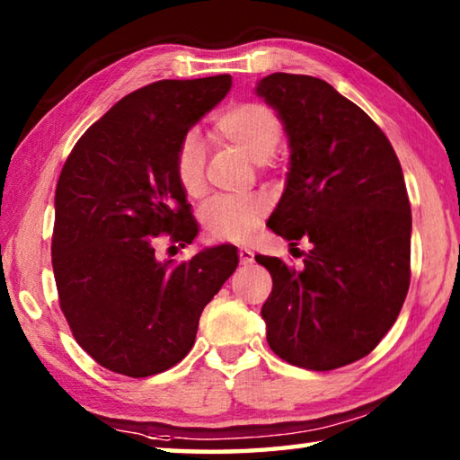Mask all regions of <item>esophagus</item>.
Segmentation results:
<instances>
[{"label": "esophagus", "instance_id": "34e87169", "mask_svg": "<svg viewBox=\"0 0 460 460\" xmlns=\"http://www.w3.org/2000/svg\"><path fill=\"white\" fill-rule=\"evenodd\" d=\"M239 263H241V266H249V263H253V252H249V249L241 247L239 249Z\"/></svg>", "mask_w": 460, "mask_h": 460}]
</instances>
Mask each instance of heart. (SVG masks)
Listing matches in <instances>:
<instances>
[{
  "label": "heart",
  "mask_w": 460,
  "mask_h": 460,
  "mask_svg": "<svg viewBox=\"0 0 460 460\" xmlns=\"http://www.w3.org/2000/svg\"><path fill=\"white\" fill-rule=\"evenodd\" d=\"M213 134L225 144L235 146L249 160L268 164L282 142V121L276 111L258 101H243L225 107L215 115ZM174 178L190 200L202 199L207 192L205 150L194 134H186L174 152ZM268 205L263 199L208 200L200 211L202 229L215 239L245 241L260 227Z\"/></svg>",
  "instance_id": "1"
}]
</instances>
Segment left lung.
Returning <instances> with one entry per match:
<instances>
[{
	"label": "left lung",
	"mask_w": 460,
	"mask_h": 460,
	"mask_svg": "<svg viewBox=\"0 0 460 460\" xmlns=\"http://www.w3.org/2000/svg\"><path fill=\"white\" fill-rule=\"evenodd\" d=\"M258 95L290 137L286 190L270 229L313 243L305 266L255 255L270 271L268 342L296 367L331 371L363 359L398 318L410 288L411 211L398 155L361 107L329 83L274 73Z\"/></svg>",
	"instance_id": "obj_1"
}]
</instances>
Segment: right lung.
I'll return each mask as SVG.
<instances>
[{
	"label": "right lung",
	"mask_w": 460,
	"mask_h": 460,
	"mask_svg": "<svg viewBox=\"0 0 460 460\" xmlns=\"http://www.w3.org/2000/svg\"><path fill=\"white\" fill-rule=\"evenodd\" d=\"M229 89V75L146 84L93 123L62 166L52 231L60 310L109 371L147 377L182 361L202 308L237 268L233 245L181 263L154 249L162 233L181 247L197 237L174 152Z\"/></svg>",
	"instance_id": "obj_1"
}]
</instances>
